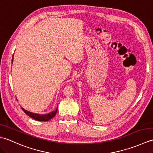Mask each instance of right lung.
Instances as JSON below:
<instances>
[{
	"mask_svg": "<svg viewBox=\"0 0 153 153\" xmlns=\"http://www.w3.org/2000/svg\"><path fill=\"white\" fill-rule=\"evenodd\" d=\"M13 58H14V55L12 56V63L13 62ZM22 109L27 116L31 117V118H33L35 120H37V121H41V122H47L50 120L51 118H53L54 116L56 115L57 110H58V106L56 107V110L54 111H52L48 114H36V113H33V112H31L30 111H27V110H25L24 108H22Z\"/></svg>",
	"mask_w": 153,
	"mask_h": 153,
	"instance_id": "add662e5",
	"label": "right lung"
}]
</instances>
